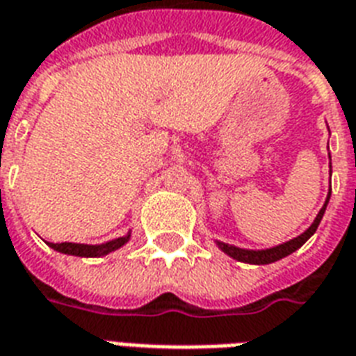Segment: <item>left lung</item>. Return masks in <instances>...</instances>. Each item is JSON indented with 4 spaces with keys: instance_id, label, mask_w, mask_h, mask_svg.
Returning <instances> with one entry per match:
<instances>
[{
    "instance_id": "obj_1",
    "label": "left lung",
    "mask_w": 356,
    "mask_h": 356,
    "mask_svg": "<svg viewBox=\"0 0 356 356\" xmlns=\"http://www.w3.org/2000/svg\"><path fill=\"white\" fill-rule=\"evenodd\" d=\"M329 200L330 192L329 196H327V202H325V205L321 207V211L317 213L316 220L312 222V226L308 227L305 233H300L298 237L291 238V241H287V243L284 244H278V246H273V248H267V250H246V248H238V246L220 243V241H216V244H218V248H220L224 254H227V256L233 257V259H237V261L252 263V265H268V263H275L278 261V259H282V257L289 256V254H293L295 250H298V248L316 233L317 226H319V222H321L323 218V214H325V209H327Z\"/></svg>"
}]
</instances>
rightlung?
<instances>
[{
  "mask_svg": "<svg viewBox=\"0 0 356 356\" xmlns=\"http://www.w3.org/2000/svg\"><path fill=\"white\" fill-rule=\"evenodd\" d=\"M130 233L124 237L113 238L104 244H78V243H48L50 248L61 252V254H69V256H78V257H100L110 254V252L118 250L123 244L129 243Z\"/></svg>",
  "mask_w": 356,
  "mask_h": 356,
  "instance_id": "right-lung-1",
  "label": "right lung"
}]
</instances>
